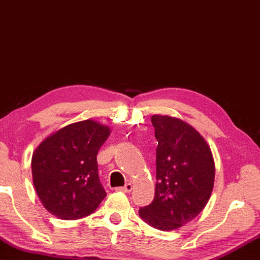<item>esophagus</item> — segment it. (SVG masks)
<instances>
[{
	"label": "esophagus",
	"mask_w": 260,
	"mask_h": 260,
	"mask_svg": "<svg viewBox=\"0 0 260 260\" xmlns=\"http://www.w3.org/2000/svg\"><path fill=\"white\" fill-rule=\"evenodd\" d=\"M132 188H133V186H132L131 182H127L125 186H122V187H118L116 188V191H121V192H125V193H128L132 191Z\"/></svg>",
	"instance_id": "1"
}]
</instances>
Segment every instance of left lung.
Masks as SVG:
<instances>
[{"mask_svg":"<svg viewBox=\"0 0 260 260\" xmlns=\"http://www.w3.org/2000/svg\"><path fill=\"white\" fill-rule=\"evenodd\" d=\"M155 131V196L139 215L152 228L172 231L194 219L210 199L215 167L210 146L187 122L153 115Z\"/></svg>","mask_w":260,"mask_h":260,"instance_id":"8db88e82","label":"left lung"}]
</instances>
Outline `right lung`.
<instances>
[{"mask_svg": "<svg viewBox=\"0 0 260 260\" xmlns=\"http://www.w3.org/2000/svg\"><path fill=\"white\" fill-rule=\"evenodd\" d=\"M111 134L108 126L85 120L46 138L32 153L31 173L43 207L63 220L87 217L106 197L96 155Z\"/></svg>", "mask_w": 260, "mask_h": 260, "instance_id": "obj_1", "label": "right lung"}]
</instances>
